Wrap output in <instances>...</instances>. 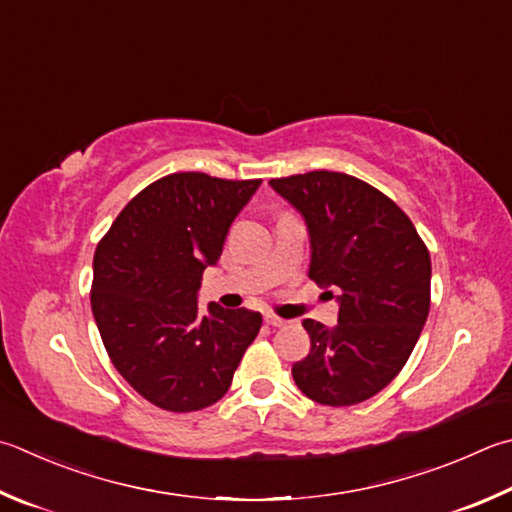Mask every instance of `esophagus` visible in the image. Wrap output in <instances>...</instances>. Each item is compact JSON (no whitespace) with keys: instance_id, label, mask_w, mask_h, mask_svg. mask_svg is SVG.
Segmentation results:
<instances>
[{"instance_id":"34e87169","label":"esophagus","mask_w":512,"mask_h":512,"mask_svg":"<svg viewBox=\"0 0 512 512\" xmlns=\"http://www.w3.org/2000/svg\"><path fill=\"white\" fill-rule=\"evenodd\" d=\"M266 324H271V327H286L288 320L277 318V315H273V313H266Z\"/></svg>"}]
</instances>
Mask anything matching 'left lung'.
<instances>
[{"mask_svg": "<svg viewBox=\"0 0 512 512\" xmlns=\"http://www.w3.org/2000/svg\"><path fill=\"white\" fill-rule=\"evenodd\" d=\"M268 185L304 219L311 280L340 291L336 327L302 322L311 351L293 365L295 385L320 405L367 401L392 383L421 336L430 253L410 217L356 176L315 170Z\"/></svg>", "mask_w": 512, "mask_h": 512, "instance_id": "left-lung-1", "label": "left lung"}]
</instances>
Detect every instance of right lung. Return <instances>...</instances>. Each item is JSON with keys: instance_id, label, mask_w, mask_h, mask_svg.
<instances>
[{"instance_id": "1", "label": "right lung", "mask_w": 512, "mask_h": 512, "mask_svg": "<svg viewBox=\"0 0 512 512\" xmlns=\"http://www.w3.org/2000/svg\"><path fill=\"white\" fill-rule=\"evenodd\" d=\"M262 181L179 172L147 185L111 224L94 255L91 311L111 362L167 412H197L228 392L262 327L248 309L208 304L201 275L215 266L232 221Z\"/></svg>"}]
</instances>
